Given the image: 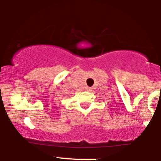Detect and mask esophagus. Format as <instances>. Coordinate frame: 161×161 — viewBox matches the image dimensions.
<instances>
[{"label":"esophagus","instance_id":"esophagus-1","mask_svg":"<svg viewBox=\"0 0 161 161\" xmlns=\"http://www.w3.org/2000/svg\"><path fill=\"white\" fill-rule=\"evenodd\" d=\"M86 90H87V91H88V92L92 91V88H86Z\"/></svg>","mask_w":161,"mask_h":161}]
</instances>
